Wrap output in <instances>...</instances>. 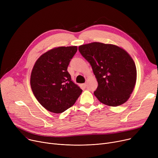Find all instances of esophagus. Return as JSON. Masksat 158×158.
Masks as SVG:
<instances>
[{"instance_id":"1","label":"esophagus","mask_w":158,"mask_h":158,"mask_svg":"<svg viewBox=\"0 0 158 158\" xmlns=\"http://www.w3.org/2000/svg\"><path fill=\"white\" fill-rule=\"evenodd\" d=\"M82 85H83L85 87H86V83L85 82V83H84V84H82Z\"/></svg>"}]
</instances>
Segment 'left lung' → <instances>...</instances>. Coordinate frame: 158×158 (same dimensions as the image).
Here are the masks:
<instances>
[{"mask_svg": "<svg viewBox=\"0 0 158 158\" xmlns=\"http://www.w3.org/2000/svg\"><path fill=\"white\" fill-rule=\"evenodd\" d=\"M79 51L92 66L98 82L95 96L101 102L118 106L125 103L136 81L135 63L120 47L99 42L82 45Z\"/></svg>", "mask_w": 158, "mask_h": 158, "instance_id": "1", "label": "left lung"}]
</instances>
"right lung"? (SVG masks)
I'll use <instances>...</instances> for the list:
<instances>
[{
  "label": "right lung",
  "instance_id": "right-lung-1",
  "mask_svg": "<svg viewBox=\"0 0 158 158\" xmlns=\"http://www.w3.org/2000/svg\"><path fill=\"white\" fill-rule=\"evenodd\" d=\"M77 47H60L41 55L31 76L35 97L48 111L61 113L72 106L82 90L72 82L68 66Z\"/></svg>",
  "mask_w": 158,
  "mask_h": 158
}]
</instances>
